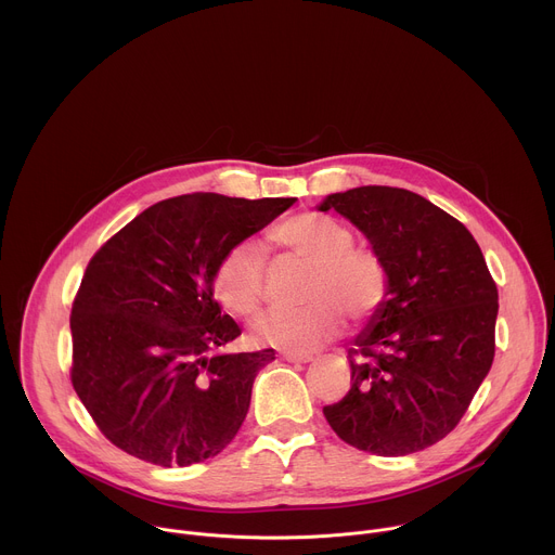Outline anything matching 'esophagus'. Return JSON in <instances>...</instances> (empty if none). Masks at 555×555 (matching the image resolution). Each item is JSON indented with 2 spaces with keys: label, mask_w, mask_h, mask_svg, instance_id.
Masks as SVG:
<instances>
[{
  "label": "esophagus",
  "mask_w": 555,
  "mask_h": 555,
  "mask_svg": "<svg viewBox=\"0 0 555 555\" xmlns=\"http://www.w3.org/2000/svg\"><path fill=\"white\" fill-rule=\"evenodd\" d=\"M281 358L287 362H311L313 360L311 353H300V351H283Z\"/></svg>",
  "instance_id": "obj_1"
}]
</instances>
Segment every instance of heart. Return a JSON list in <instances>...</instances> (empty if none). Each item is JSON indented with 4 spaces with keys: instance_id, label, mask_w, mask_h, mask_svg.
<instances>
[{
    "instance_id": "obj_1",
    "label": "heart",
    "mask_w": 555,
    "mask_h": 555,
    "mask_svg": "<svg viewBox=\"0 0 555 555\" xmlns=\"http://www.w3.org/2000/svg\"><path fill=\"white\" fill-rule=\"evenodd\" d=\"M268 246L307 263L300 298L307 305L274 309L255 323L259 343L305 351L334 338L343 319L364 323L375 315L390 289L386 261L371 248L353 244L340 221L321 212L292 215L268 230ZM268 259L259 244H234L217 263L212 289L219 302L242 319L255 315L266 298Z\"/></svg>"
}]
</instances>
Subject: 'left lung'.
Here are the masks:
<instances>
[{
    "label": "left lung",
    "mask_w": 555,
    "mask_h": 555,
    "mask_svg": "<svg viewBox=\"0 0 555 555\" xmlns=\"http://www.w3.org/2000/svg\"><path fill=\"white\" fill-rule=\"evenodd\" d=\"M332 208L366 234L390 289L349 349V392L323 413L358 450H424L454 430L492 366L496 283L469 230L417 193L360 186L321 204Z\"/></svg>",
    "instance_id": "left-lung-1"
}]
</instances>
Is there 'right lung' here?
I'll list each match as a JSON object with an SVG mask.
<instances>
[{
	"mask_svg": "<svg viewBox=\"0 0 555 555\" xmlns=\"http://www.w3.org/2000/svg\"><path fill=\"white\" fill-rule=\"evenodd\" d=\"M294 202L171 197L90 259L72 302L69 377L116 448L171 467L215 456L234 439L274 349L215 353L242 336L212 296L215 268Z\"/></svg>",
	"mask_w": 555,
	"mask_h": 555,
	"instance_id": "obj_1",
	"label": "right lung"
}]
</instances>
